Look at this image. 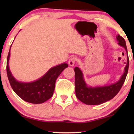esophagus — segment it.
Segmentation results:
<instances>
[{"label":"esophagus","mask_w":134,"mask_h":134,"mask_svg":"<svg viewBox=\"0 0 134 134\" xmlns=\"http://www.w3.org/2000/svg\"><path fill=\"white\" fill-rule=\"evenodd\" d=\"M76 61H77L76 57H71L70 59L68 61L69 65L71 66H73L75 65V63H76Z\"/></svg>","instance_id":"34e87169"}]
</instances>
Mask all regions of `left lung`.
<instances>
[{"label": "left lung", "instance_id": "8db88e82", "mask_svg": "<svg viewBox=\"0 0 134 134\" xmlns=\"http://www.w3.org/2000/svg\"><path fill=\"white\" fill-rule=\"evenodd\" d=\"M118 44L123 47L127 53L125 40L118 35L116 36ZM129 57H127V65L124 68V74L116 83L103 87H88L84 80L83 73L78 67L74 68L75 90L79 100L87 105H99L113 99L121 88L127 76L129 69Z\"/></svg>", "mask_w": 134, "mask_h": 134}]
</instances>
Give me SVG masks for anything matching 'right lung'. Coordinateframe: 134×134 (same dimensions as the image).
<instances>
[{"mask_svg": "<svg viewBox=\"0 0 134 134\" xmlns=\"http://www.w3.org/2000/svg\"><path fill=\"white\" fill-rule=\"evenodd\" d=\"M10 49L7 57V72L11 87L16 94L22 99L32 104H41L50 99L54 94L57 79L68 65L64 63L51 68L43 77L34 82H21L13 76L9 68Z\"/></svg>", "mask_w": 134, "mask_h": 134, "instance_id": "obj_1", "label": "right lung"}]
</instances>
